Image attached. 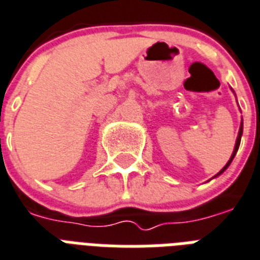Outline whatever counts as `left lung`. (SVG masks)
Wrapping results in <instances>:
<instances>
[{
	"label": "left lung",
	"instance_id": "1",
	"mask_svg": "<svg viewBox=\"0 0 260 260\" xmlns=\"http://www.w3.org/2000/svg\"><path fill=\"white\" fill-rule=\"evenodd\" d=\"M231 90H232V88H231ZM232 91H233V90H232ZM233 94H235V91H233ZM241 136H243V120H241V124H240V129H239V135H237V139H236L235 150H233V152H232V155H231V158H229V161H228V164H226V165L223 166L222 169L219 170V172H218V173L215 174V176H214L213 178L218 177V176H219V174H222L223 172H225V170H226L228 168H229V165H231V164H232V161H233V158H235L236 152H237V150H239V146H240V142H241Z\"/></svg>",
	"mask_w": 260,
	"mask_h": 260
}]
</instances>
